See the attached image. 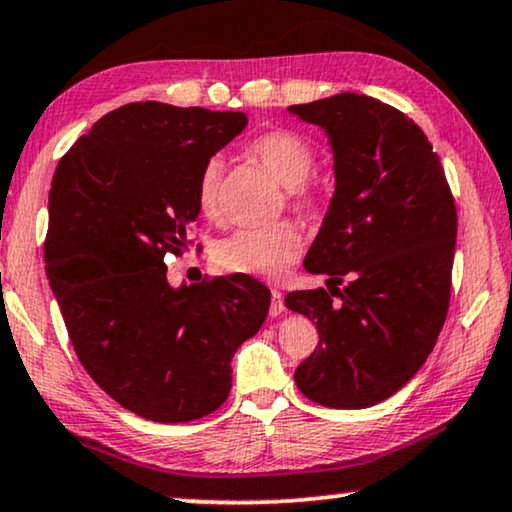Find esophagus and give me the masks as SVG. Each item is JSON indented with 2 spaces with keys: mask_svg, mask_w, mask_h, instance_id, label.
<instances>
[{
  "mask_svg": "<svg viewBox=\"0 0 512 512\" xmlns=\"http://www.w3.org/2000/svg\"><path fill=\"white\" fill-rule=\"evenodd\" d=\"M282 312H285V296H282V291L273 289L271 291V314L278 316Z\"/></svg>",
  "mask_w": 512,
  "mask_h": 512,
  "instance_id": "esophagus-1",
  "label": "esophagus"
}]
</instances>
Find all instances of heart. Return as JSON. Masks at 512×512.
Wrapping results in <instances>:
<instances>
[{
	"label": "heart",
	"mask_w": 512,
	"mask_h": 512,
	"mask_svg": "<svg viewBox=\"0 0 512 512\" xmlns=\"http://www.w3.org/2000/svg\"><path fill=\"white\" fill-rule=\"evenodd\" d=\"M248 157L259 161L269 173L285 186V202L298 214H312L321 205V191L310 175L316 166L314 148L307 139L273 129L248 145ZM221 182L223 164L209 159L200 168L196 180V205L202 216L216 221L221 216ZM303 253V237L289 223L266 227H243L230 237L216 243L214 259L223 271L255 275V278H280Z\"/></svg>",
	"instance_id": "obj_1"
}]
</instances>
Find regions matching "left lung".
Instances as JSON below:
<instances>
[{
	"instance_id": "obj_1",
	"label": "left lung",
	"mask_w": 512,
	"mask_h": 512,
	"mask_svg": "<svg viewBox=\"0 0 512 512\" xmlns=\"http://www.w3.org/2000/svg\"><path fill=\"white\" fill-rule=\"evenodd\" d=\"M289 111L326 129L337 182L305 257L307 271L328 275V289L285 298L319 330L294 378L326 408H369L415 376L444 326L456 202L440 157L403 111L358 93Z\"/></svg>"
}]
</instances>
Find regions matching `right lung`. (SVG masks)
I'll list each match as a JSON object with an SVG mask.
<instances>
[{"label": "right lung", "mask_w": 512, "mask_h": 512, "mask_svg": "<svg viewBox=\"0 0 512 512\" xmlns=\"http://www.w3.org/2000/svg\"><path fill=\"white\" fill-rule=\"evenodd\" d=\"M246 125L241 111L132 102L56 166L47 280L88 376L143 419L180 424L221 408L234 353L269 312L271 291L250 275L175 289L164 264L191 243L200 168Z\"/></svg>", "instance_id": "right-lung-1"}]
</instances>
